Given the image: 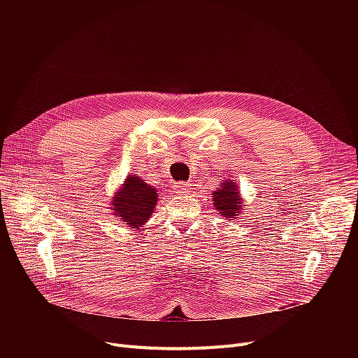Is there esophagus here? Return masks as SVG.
<instances>
[{"label": "esophagus", "mask_w": 358, "mask_h": 358, "mask_svg": "<svg viewBox=\"0 0 358 358\" xmlns=\"http://www.w3.org/2000/svg\"><path fill=\"white\" fill-rule=\"evenodd\" d=\"M174 192L178 193V194L189 193V192H190V184H189V182H184V181L176 182V184H174Z\"/></svg>", "instance_id": "34e87169"}]
</instances>
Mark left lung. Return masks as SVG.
<instances>
[{
  "label": "left lung",
  "mask_w": 358,
  "mask_h": 358,
  "mask_svg": "<svg viewBox=\"0 0 358 358\" xmlns=\"http://www.w3.org/2000/svg\"><path fill=\"white\" fill-rule=\"evenodd\" d=\"M212 197L215 201V208L223 217L236 216L242 208L239 193L236 190V184H234L231 180L220 184L217 187V192H215Z\"/></svg>",
  "instance_id": "obj_1"
}]
</instances>
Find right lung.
<instances>
[{
    "label": "right lung",
    "instance_id": "right-lung-1",
    "mask_svg": "<svg viewBox=\"0 0 358 358\" xmlns=\"http://www.w3.org/2000/svg\"><path fill=\"white\" fill-rule=\"evenodd\" d=\"M157 197V189L146 184L138 176H134L126 178L122 192L116 194L113 204L117 212L116 215L126 222L127 227L138 229L152 215Z\"/></svg>",
    "mask_w": 358,
    "mask_h": 358
}]
</instances>
